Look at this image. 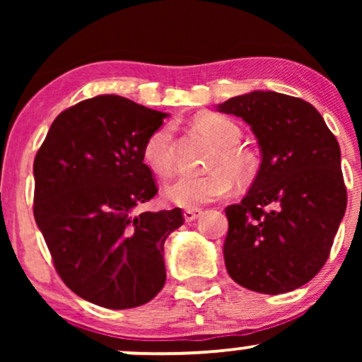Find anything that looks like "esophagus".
<instances>
[{"label": "esophagus", "instance_id": "1", "mask_svg": "<svg viewBox=\"0 0 362 362\" xmlns=\"http://www.w3.org/2000/svg\"><path fill=\"white\" fill-rule=\"evenodd\" d=\"M201 214H202L201 209H185L184 211V218H185L187 223L195 221V219H197Z\"/></svg>", "mask_w": 362, "mask_h": 362}]
</instances>
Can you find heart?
I'll return each instance as SVG.
<instances>
[{"label": "heart", "instance_id": "obj_1", "mask_svg": "<svg viewBox=\"0 0 362 362\" xmlns=\"http://www.w3.org/2000/svg\"><path fill=\"white\" fill-rule=\"evenodd\" d=\"M195 126L209 136L219 146V153L211 161L213 172L195 175L184 173L167 187L165 194L173 204L197 209L230 194L233 178H245L250 172V158L235 148L242 131L238 124L230 117L219 114H202L195 119ZM143 160L153 172L161 177H168L175 168L173 155V127L170 124L156 127L143 144Z\"/></svg>", "mask_w": 362, "mask_h": 362}]
</instances>
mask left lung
I'll use <instances>...</instances> for the list:
<instances>
[{
	"label": "left lung",
	"instance_id": "obj_1",
	"mask_svg": "<svg viewBox=\"0 0 362 362\" xmlns=\"http://www.w3.org/2000/svg\"><path fill=\"white\" fill-rule=\"evenodd\" d=\"M218 110L242 117L262 151L248 194L224 209L226 271L257 293L301 288L325 265L347 207L337 139L311 103L276 91L240 95Z\"/></svg>",
	"mask_w": 362,
	"mask_h": 362
}]
</instances>
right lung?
Segmentation results:
<instances>
[{"mask_svg": "<svg viewBox=\"0 0 362 362\" xmlns=\"http://www.w3.org/2000/svg\"><path fill=\"white\" fill-rule=\"evenodd\" d=\"M167 114L98 95L54 119L34 160V216L54 267L73 293L110 310L151 301L163 288V245L180 207L136 213L158 189L143 144Z\"/></svg>", "mask_w": 362, "mask_h": 362, "instance_id": "1", "label": "right lung"}]
</instances>
